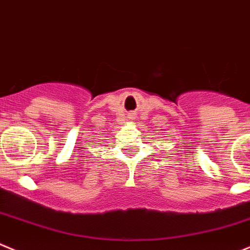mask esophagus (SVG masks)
<instances>
[{
  "label": "esophagus",
  "mask_w": 250,
  "mask_h": 250,
  "mask_svg": "<svg viewBox=\"0 0 250 250\" xmlns=\"http://www.w3.org/2000/svg\"><path fill=\"white\" fill-rule=\"evenodd\" d=\"M135 116H136V115H135V114H130L129 119H135Z\"/></svg>",
  "instance_id": "34e87169"
}]
</instances>
